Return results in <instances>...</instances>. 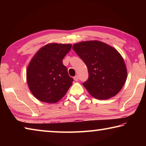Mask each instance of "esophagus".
<instances>
[{"label": "esophagus", "instance_id": "obj_1", "mask_svg": "<svg viewBox=\"0 0 146 146\" xmlns=\"http://www.w3.org/2000/svg\"><path fill=\"white\" fill-rule=\"evenodd\" d=\"M73 79H74V80L75 81H78V76L77 75H76V76H75L73 77Z\"/></svg>", "mask_w": 146, "mask_h": 146}]
</instances>
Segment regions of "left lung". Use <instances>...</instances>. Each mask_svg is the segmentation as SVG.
I'll use <instances>...</instances> for the list:
<instances>
[{"label":"left lung","instance_id":"obj_1","mask_svg":"<svg viewBox=\"0 0 146 146\" xmlns=\"http://www.w3.org/2000/svg\"><path fill=\"white\" fill-rule=\"evenodd\" d=\"M73 50L88 67L89 77L82 84L91 96L108 99L121 90L127 78V69L117 49L98 40L76 43Z\"/></svg>","mask_w":146,"mask_h":146}]
</instances>
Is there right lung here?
<instances>
[{
  "label": "right lung",
  "instance_id": "obj_1",
  "mask_svg": "<svg viewBox=\"0 0 146 146\" xmlns=\"http://www.w3.org/2000/svg\"><path fill=\"white\" fill-rule=\"evenodd\" d=\"M71 44H48L40 48L31 59L26 71L28 87L41 102L56 103L67 93L73 79L68 75L62 60Z\"/></svg>",
  "mask_w": 146,
  "mask_h": 146
}]
</instances>
